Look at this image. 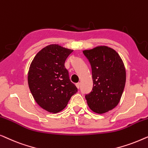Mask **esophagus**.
<instances>
[{
  "instance_id": "1",
  "label": "esophagus",
  "mask_w": 148,
  "mask_h": 148,
  "mask_svg": "<svg viewBox=\"0 0 148 148\" xmlns=\"http://www.w3.org/2000/svg\"><path fill=\"white\" fill-rule=\"evenodd\" d=\"M76 86L77 87V88H80V83L78 82L77 83V84H76Z\"/></svg>"
}]
</instances>
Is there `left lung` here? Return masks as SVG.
I'll return each instance as SVG.
<instances>
[{
  "instance_id": "8db88e82",
  "label": "left lung",
  "mask_w": 148,
  "mask_h": 148,
  "mask_svg": "<svg viewBox=\"0 0 148 148\" xmlns=\"http://www.w3.org/2000/svg\"><path fill=\"white\" fill-rule=\"evenodd\" d=\"M92 68L93 88L85 96L93 112L103 114L116 107L120 102L126 82L123 62L115 49L100 45L83 51Z\"/></svg>"
}]
</instances>
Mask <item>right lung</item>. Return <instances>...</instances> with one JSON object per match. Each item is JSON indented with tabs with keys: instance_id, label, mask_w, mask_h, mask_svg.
<instances>
[{
	"instance_id": "right-lung-1",
	"label": "right lung",
	"mask_w": 148,
	"mask_h": 148,
	"mask_svg": "<svg viewBox=\"0 0 148 148\" xmlns=\"http://www.w3.org/2000/svg\"><path fill=\"white\" fill-rule=\"evenodd\" d=\"M73 51L50 44L41 49L30 64L27 77L30 91L39 106L49 113L62 111L78 90L64 65Z\"/></svg>"
}]
</instances>
